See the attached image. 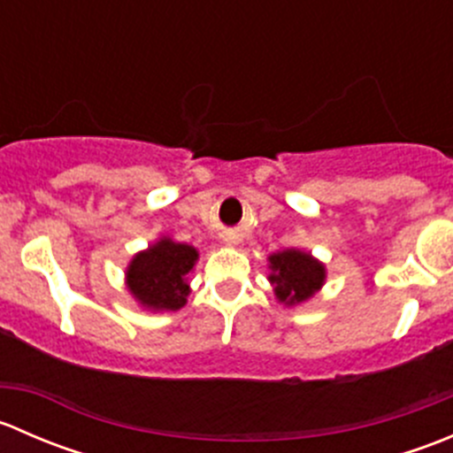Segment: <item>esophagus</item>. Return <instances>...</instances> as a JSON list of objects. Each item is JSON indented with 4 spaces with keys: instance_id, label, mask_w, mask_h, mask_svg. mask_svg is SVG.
I'll return each mask as SVG.
<instances>
[{
    "instance_id": "esophagus-1",
    "label": "esophagus",
    "mask_w": 453,
    "mask_h": 453,
    "mask_svg": "<svg viewBox=\"0 0 453 453\" xmlns=\"http://www.w3.org/2000/svg\"><path fill=\"white\" fill-rule=\"evenodd\" d=\"M223 241H226V243H227V245L236 243V239H234V236H232V234H226V236H223Z\"/></svg>"
}]
</instances>
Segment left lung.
Returning <instances> with one entry per match:
<instances>
[{"label": "left lung", "mask_w": 453, "mask_h": 453, "mask_svg": "<svg viewBox=\"0 0 453 453\" xmlns=\"http://www.w3.org/2000/svg\"><path fill=\"white\" fill-rule=\"evenodd\" d=\"M269 282L273 285V294L287 307L304 303L313 298L324 285L326 269L313 258L311 254L300 250H282L269 256Z\"/></svg>", "instance_id": "obj_1"}]
</instances>
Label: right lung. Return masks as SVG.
<instances>
[{
    "mask_svg": "<svg viewBox=\"0 0 453 453\" xmlns=\"http://www.w3.org/2000/svg\"><path fill=\"white\" fill-rule=\"evenodd\" d=\"M199 252L193 245L159 239L149 250L135 254L127 267V287L131 296L150 311H177L190 294L188 273Z\"/></svg>",
    "mask_w": 453,
    "mask_h": 453,
    "instance_id": "obj_1",
    "label": "right lung"
}]
</instances>
